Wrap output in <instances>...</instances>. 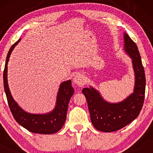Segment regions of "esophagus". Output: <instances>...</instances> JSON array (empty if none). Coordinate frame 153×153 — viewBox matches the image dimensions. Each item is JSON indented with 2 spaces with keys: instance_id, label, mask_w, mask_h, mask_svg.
<instances>
[{
  "instance_id": "obj_1",
  "label": "esophagus",
  "mask_w": 153,
  "mask_h": 153,
  "mask_svg": "<svg viewBox=\"0 0 153 153\" xmlns=\"http://www.w3.org/2000/svg\"><path fill=\"white\" fill-rule=\"evenodd\" d=\"M85 82H86V79H85V77L83 74H79L74 76V83L78 86H83V85H85Z\"/></svg>"
}]
</instances>
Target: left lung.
Listing matches in <instances>:
<instances>
[{
    "mask_svg": "<svg viewBox=\"0 0 153 153\" xmlns=\"http://www.w3.org/2000/svg\"><path fill=\"white\" fill-rule=\"evenodd\" d=\"M124 49L132 59L135 74V86L133 93L118 103L104 100L99 92L93 88H84L82 93L88 106L93 126L97 130L111 132L123 128L137 118L145 98L146 76L141 56L134 42L124 33Z\"/></svg>",
    "mask_w": 153,
    "mask_h": 153,
    "instance_id": "8db88e82",
    "label": "left lung"
}]
</instances>
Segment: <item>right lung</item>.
Segmentation results:
<instances>
[{"label": "right lung", "instance_id": "add662e5", "mask_svg": "<svg viewBox=\"0 0 153 153\" xmlns=\"http://www.w3.org/2000/svg\"><path fill=\"white\" fill-rule=\"evenodd\" d=\"M20 41V39L10 47L6 58L3 72L4 89L7 97L8 105L14 118L20 125L33 133L51 134L57 132L63 126L66 120L68 104L74 90L71 80L62 82L58 90L55 108L45 114H33L22 109L14 101L10 93L7 83V63L12 51Z\"/></svg>", "mask_w": 153, "mask_h": 153}]
</instances>
